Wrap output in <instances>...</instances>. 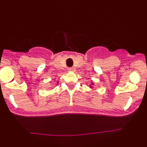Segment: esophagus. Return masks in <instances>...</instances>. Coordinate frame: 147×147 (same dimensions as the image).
Instances as JSON below:
<instances>
[{
    "label": "esophagus",
    "mask_w": 147,
    "mask_h": 147,
    "mask_svg": "<svg viewBox=\"0 0 147 147\" xmlns=\"http://www.w3.org/2000/svg\"><path fill=\"white\" fill-rule=\"evenodd\" d=\"M68 70L71 71V72H74L75 70V68L74 67H69L68 68Z\"/></svg>",
    "instance_id": "34e87169"
}]
</instances>
